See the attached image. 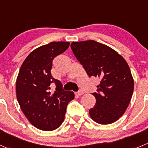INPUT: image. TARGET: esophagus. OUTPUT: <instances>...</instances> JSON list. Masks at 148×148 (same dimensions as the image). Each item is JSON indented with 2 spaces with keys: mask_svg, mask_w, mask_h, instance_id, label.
Segmentation results:
<instances>
[{
  "mask_svg": "<svg viewBox=\"0 0 148 148\" xmlns=\"http://www.w3.org/2000/svg\"><path fill=\"white\" fill-rule=\"evenodd\" d=\"M83 94H84V91H82V90H79V91H78V92H76V95H78V96L82 95Z\"/></svg>",
  "mask_w": 148,
  "mask_h": 148,
  "instance_id": "obj_1",
  "label": "esophagus"
}]
</instances>
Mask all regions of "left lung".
Here are the masks:
<instances>
[{
    "instance_id": "left-lung-1",
    "label": "left lung",
    "mask_w": 148,
    "mask_h": 148,
    "mask_svg": "<svg viewBox=\"0 0 148 148\" xmlns=\"http://www.w3.org/2000/svg\"><path fill=\"white\" fill-rule=\"evenodd\" d=\"M71 48L89 77L100 79L95 106L89 111L100 124L116 121L127 110L134 90V79L128 64L114 49L95 40L73 42Z\"/></svg>"
}]
</instances>
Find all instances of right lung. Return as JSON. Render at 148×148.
Instances as JSON below:
<instances>
[{"label":"right lung","instance_id":"obj_1","mask_svg":"<svg viewBox=\"0 0 148 148\" xmlns=\"http://www.w3.org/2000/svg\"><path fill=\"white\" fill-rule=\"evenodd\" d=\"M69 42H52L39 47L23 62L16 79V97L24 116L36 128L52 131L61 126L66 106L74 98L72 92L64 91L61 82L51 75L53 61L69 46ZM52 83L56 84L53 94Z\"/></svg>","mask_w":148,"mask_h":148}]
</instances>
